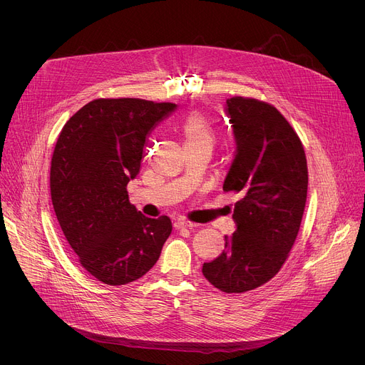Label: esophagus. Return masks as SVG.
Masks as SVG:
<instances>
[{
  "label": "esophagus",
  "mask_w": 365,
  "mask_h": 365,
  "mask_svg": "<svg viewBox=\"0 0 365 365\" xmlns=\"http://www.w3.org/2000/svg\"><path fill=\"white\" fill-rule=\"evenodd\" d=\"M175 228L176 230H180V228H193V227H196V224H193V222H190V221H187V220H185V218H179L178 221H175Z\"/></svg>",
  "instance_id": "esophagus-1"
}]
</instances>
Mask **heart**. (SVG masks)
Wrapping results in <instances>:
<instances>
[{
	"label": "heart",
	"mask_w": 365,
	"mask_h": 365,
	"mask_svg": "<svg viewBox=\"0 0 365 365\" xmlns=\"http://www.w3.org/2000/svg\"><path fill=\"white\" fill-rule=\"evenodd\" d=\"M180 135L186 148L210 147L215 143V128L211 120L200 113L189 114L180 124Z\"/></svg>",
	"instance_id": "heart-1"
}]
</instances>
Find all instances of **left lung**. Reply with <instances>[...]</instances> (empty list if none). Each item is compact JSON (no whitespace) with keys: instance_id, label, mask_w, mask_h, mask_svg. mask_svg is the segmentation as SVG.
Segmentation results:
<instances>
[{"instance_id":"8db88e82","label":"left lung","mask_w":365,"mask_h":365,"mask_svg":"<svg viewBox=\"0 0 365 365\" xmlns=\"http://www.w3.org/2000/svg\"><path fill=\"white\" fill-rule=\"evenodd\" d=\"M235 153L224 190H235V231L225 250L205 263L206 280L225 293L252 290L273 279L297 237L307 195L303 145L287 120L272 106L230 98Z\"/></svg>"}]
</instances>
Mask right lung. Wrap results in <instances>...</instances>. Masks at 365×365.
I'll list each match as a JSON object with an SVG mask.
<instances>
[{
	"mask_svg": "<svg viewBox=\"0 0 365 365\" xmlns=\"http://www.w3.org/2000/svg\"><path fill=\"white\" fill-rule=\"evenodd\" d=\"M176 110L170 102L101 98L72 115L58 138L51 202L79 263L102 283L143 277L172 232L168 217L137 211L127 185L140 173L148 135Z\"/></svg>",
	"mask_w": 365,
	"mask_h": 365,
	"instance_id": "add662e5",
	"label": "right lung"
}]
</instances>
